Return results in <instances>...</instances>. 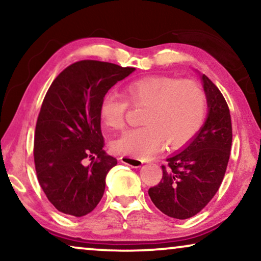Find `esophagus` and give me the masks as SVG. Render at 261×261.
Segmentation results:
<instances>
[{
  "instance_id": "34e87169",
  "label": "esophagus",
  "mask_w": 261,
  "mask_h": 261,
  "mask_svg": "<svg viewBox=\"0 0 261 261\" xmlns=\"http://www.w3.org/2000/svg\"><path fill=\"white\" fill-rule=\"evenodd\" d=\"M120 162L123 164H127V165H129L132 167H140L142 164H144V162H142L141 159L135 158V156H128V155L121 156Z\"/></svg>"
}]
</instances>
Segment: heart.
<instances>
[{"mask_svg": "<svg viewBox=\"0 0 261 261\" xmlns=\"http://www.w3.org/2000/svg\"><path fill=\"white\" fill-rule=\"evenodd\" d=\"M130 105L146 108L144 127L129 129L112 142L119 154L148 156L163 147H180L194 139L204 123L206 95L194 80L152 76L133 81L126 85ZM117 95H106L99 103L102 122L114 130L126 124L129 103Z\"/></svg>", "mask_w": 261, "mask_h": 261, "instance_id": "b5f03b06", "label": "heart"}]
</instances>
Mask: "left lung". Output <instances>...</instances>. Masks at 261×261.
Here are the masks:
<instances>
[{
	"label": "left lung",
	"mask_w": 261,
	"mask_h": 261,
	"mask_svg": "<svg viewBox=\"0 0 261 261\" xmlns=\"http://www.w3.org/2000/svg\"><path fill=\"white\" fill-rule=\"evenodd\" d=\"M208 103V117L183 151L163 165V178L149 188L152 202L165 215L185 220L198 214L219 190L230 155L231 119L219 88L202 74Z\"/></svg>",
	"instance_id": "obj_1"
}]
</instances>
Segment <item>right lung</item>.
Instances as JSON below:
<instances>
[{
    "label": "right lung",
    "mask_w": 261,
    "mask_h": 261,
    "mask_svg": "<svg viewBox=\"0 0 261 261\" xmlns=\"http://www.w3.org/2000/svg\"><path fill=\"white\" fill-rule=\"evenodd\" d=\"M134 70L81 60L63 70L46 92L35 126L34 164L39 184L58 212L82 217L101 201L106 176L117 160L103 149L99 103Z\"/></svg>",
    "instance_id": "obj_1"
}]
</instances>
